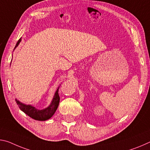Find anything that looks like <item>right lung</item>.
<instances>
[{
  "mask_svg": "<svg viewBox=\"0 0 150 150\" xmlns=\"http://www.w3.org/2000/svg\"><path fill=\"white\" fill-rule=\"evenodd\" d=\"M21 41V39L20 38L18 41L17 42L15 48L19 45ZM16 104L18 105L19 108L25 113L26 114L28 115V116H30L34 120H38V121H45V120L50 119L55 113L56 109L58 108L59 102H60V96H59L58 94V88L56 90L54 96L53 100L52 102H51L50 105L45 109L38 110L35 108L34 106H32L31 105H26L23 104V103L19 102L17 100H16Z\"/></svg>",
  "mask_w": 150,
  "mask_h": 150,
  "instance_id": "right-lung-1",
  "label": "right lung"
}]
</instances>
